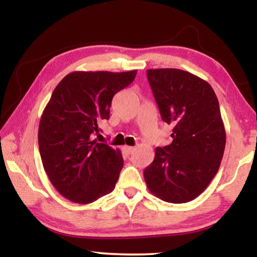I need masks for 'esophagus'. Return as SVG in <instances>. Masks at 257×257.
I'll use <instances>...</instances> for the list:
<instances>
[{
    "label": "esophagus",
    "instance_id": "obj_1",
    "mask_svg": "<svg viewBox=\"0 0 257 257\" xmlns=\"http://www.w3.org/2000/svg\"><path fill=\"white\" fill-rule=\"evenodd\" d=\"M123 149H124L125 152H127L128 154H132L133 152L135 151V147H134V146H129V145H124Z\"/></svg>",
    "mask_w": 257,
    "mask_h": 257
}]
</instances>
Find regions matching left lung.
<instances>
[{"instance_id":"obj_1","label":"left lung","mask_w":257,"mask_h":257,"mask_svg":"<svg viewBox=\"0 0 257 257\" xmlns=\"http://www.w3.org/2000/svg\"><path fill=\"white\" fill-rule=\"evenodd\" d=\"M146 75L162 120L173 125L172 143L156 147L145 169L146 186L164 202H190L210 185L223 158L219 101L207 81L188 71L149 69Z\"/></svg>"}]
</instances>
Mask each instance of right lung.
Returning <instances> with one entry per match:
<instances>
[{"instance_id":"add662e5","label":"right lung","mask_w":257,"mask_h":257,"mask_svg":"<svg viewBox=\"0 0 257 257\" xmlns=\"http://www.w3.org/2000/svg\"><path fill=\"white\" fill-rule=\"evenodd\" d=\"M136 75L137 70L73 71L55 87L41 116L38 146L51 184L69 201L89 204L114 189L122 154L93 136L99 121L110 118L114 94Z\"/></svg>"}]
</instances>
